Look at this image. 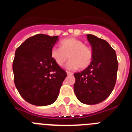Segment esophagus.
<instances>
[{"instance_id": "esophagus-1", "label": "esophagus", "mask_w": 132, "mask_h": 132, "mask_svg": "<svg viewBox=\"0 0 132 132\" xmlns=\"http://www.w3.org/2000/svg\"><path fill=\"white\" fill-rule=\"evenodd\" d=\"M67 75H73V73L70 71H67Z\"/></svg>"}]
</instances>
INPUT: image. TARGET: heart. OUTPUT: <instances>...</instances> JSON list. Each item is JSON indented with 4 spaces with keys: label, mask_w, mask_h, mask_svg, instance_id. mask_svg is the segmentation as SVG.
Returning <instances> with one entry per match:
<instances>
[{
    "label": "heart",
    "mask_w": 132,
    "mask_h": 132,
    "mask_svg": "<svg viewBox=\"0 0 132 132\" xmlns=\"http://www.w3.org/2000/svg\"><path fill=\"white\" fill-rule=\"evenodd\" d=\"M59 47H52L50 55L58 66H63L66 61H69L66 65L68 69L87 68L93 60V51L82 41L75 38H69L61 40Z\"/></svg>",
    "instance_id": "1"
}]
</instances>
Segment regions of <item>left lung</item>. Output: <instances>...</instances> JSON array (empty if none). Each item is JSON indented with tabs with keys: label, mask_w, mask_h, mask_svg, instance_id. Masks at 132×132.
<instances>
[{
	"label": "left lung",
	"mask_w": 132,
	"mask_h": 132,
	"mask_svg": "<svg viewBox=\"0 0 132 132\" xmlns=\"http://www.w3.org/2000/svg\"><path fill=\"white\" fill-rule=\"evenodd\" d=\"M91 45L93 60L80 73H75L74 92L80 102L96 104L109 96L116 81L118 63L116 52L106 40L87 35Z\"/></svg>",
	"instance_id": "left-lung-1"
}]
</instances>
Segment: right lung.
Wrapping results in <instances>:
<instances>
[{"label":"right lung","mask_w":132,"mask_h":132,"mask_svg":"<svg viewBox=\"0 0 132 132\" xmlns=\"http://www.w3.org/2000/svg\"><path fill=\"white\" fill-rule=\"evenodd\" d=\"M58 36L35 35L16 49L12 64L14 80L21 96L30 104L47 106L57 100L67 73L50 55Z\"/></svg>","instance_id":"right-lung-1"}]
</instances>
